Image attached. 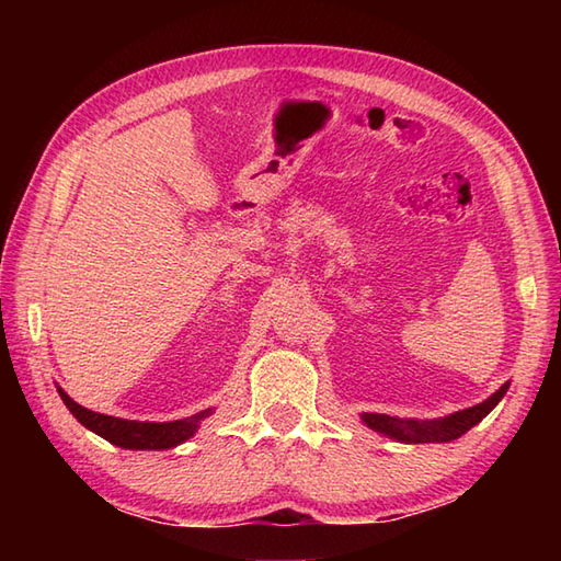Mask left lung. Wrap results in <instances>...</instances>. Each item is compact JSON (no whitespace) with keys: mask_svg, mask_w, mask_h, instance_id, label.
<instances>
[{"mask_svg":"<svg viewBox=\"0 0 561 561\" xmlns=\"http://www.w3.org/2000/svg\"><path fill=\"white\" fill-rule=\"evenodd\" d=\"M508 380L492 392L490 398L482 400L480 404H472L468 410H458L446 416H438V420H400V416L390 414H374L364 412L362 422L374 428V432L383 434L392 440H400V444H448V440H456L462 434H468L474 424H480L486 414H490L508 390Z\"/></svg>","mask_w":561,"mask_h":561,"instance_id":"1","label":"left lung"}]
</instances>
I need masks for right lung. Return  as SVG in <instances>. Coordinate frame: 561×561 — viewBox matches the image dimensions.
I'll return each mask as SVG.
<instances>
[{"instance_id": "obj_1", "label": "right lung", "mask_w": 561, "mask_h": 561, "mask_svg": "<svg viewBox=\"0 0 561 561\" xmlns=\"http://www.w3.org/2000/svg\"><path fill=\"white\" fill-rule=\"evenodd\" d=\"M59 398L67 404V410L77 416L79 424H83L89 432L99 434L101 438L111 440L113 446H121L127 450H169L185 444L187 438H193L199 428V422L207 420L214 412L211 408L202 410L193 416L175 422H137V420H121V416L101 414L81 408L79 402L71 400L67 392L57 386Z\"/></svg>"}]
</instances>
